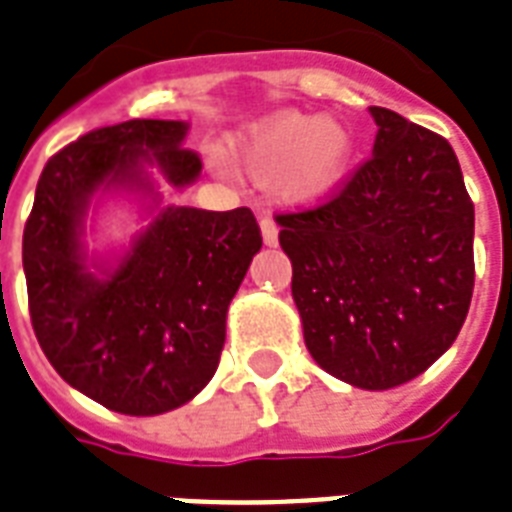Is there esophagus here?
I'll list each match as a JSON object with an SVG mask.
<instances>
[{
	"instance_id": "34e87169",
	"label": "esophagus",
	"mask_w": 512,
	"mask_h": 512,
	"mask_svg": "<svg viewBox=\"0 0 512 512\" xmlns=\"http://www.w3.org/2000/svg\"><path fill=\"white\" fill-rule=\"evenodd\" d=\"M261 237L267 245H277V224L269 216H261Z\"/></svg>"
}]
</instances>
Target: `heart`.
Returning <instances> with one entry per match:
<instances>
[{
  "label": "heart",
  "instance_id": "obj_1",
  "mask_svg": "<svg viewBox=\"0 0 512 512\" xmlns=\"http://www.w3.org/2000/svg\"><path fill=\"white\" fill-rule=\"evenodd\" d=\"M352 154L350 133L334 120L280 112L253 125L232 146V160L256 184L284 178L288 200H318L342 178Z\"/></svg>",
  "mask_w": 512,
  "mask_h": 512
}]
</instances>
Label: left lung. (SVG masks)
Masks as SVG:
<instances>
[{
  "mask_svg": "<svg viewBox=\"0 0 512 512\" xmlns=\"http://www.w3.org/2000/svg\"><path fill=\"white\" fill-rule=\"evenodd\" d=\"M374 154L304 211L277 213L304 344L360 390L425 374L473 299V200L451 144L371 106Z\"/></svg>",
  "mask_w": 512,
  "mask_h": 512,
  "instance_id": "left-lung-1",
  "label": "left lung"
}]
</instances>
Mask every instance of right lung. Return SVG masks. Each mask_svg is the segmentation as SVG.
Segmentation results:
<instances>
[{
  "mask_svg": "<svg viewBox=\"0 0 512 512\" xmlns=\"http://www.w3.org/2000/svg\"><path fill=\"white\" fill-rule=\"evenodd\" d=\"M189 125L128 120L47 160L23 229L31 326L58 374L101 406L154 417L184 406L219 366L227 307L261 248L251 208H162L122 261L93 275L82 219L95 189L152 192L144 162L173 186L200 176Z\"/></svg>",
  "mask_w": 512,
  "mask_h": 512,
  "instance_id": "1",
  "label": "right lung"
}]
</instances>
